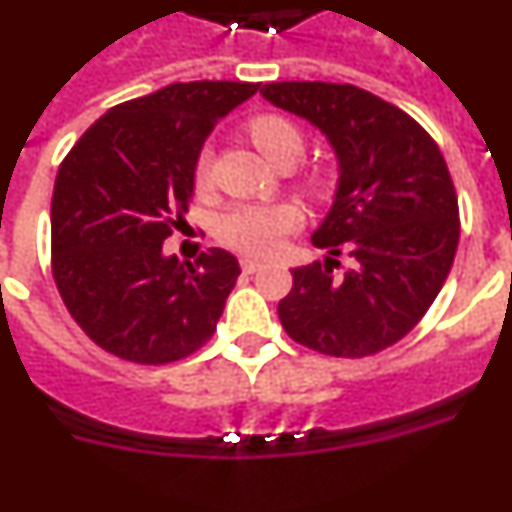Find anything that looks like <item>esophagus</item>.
<instances>
[{
    "mask_svg": "<svg viewBox=\"0 0 512 512\" xmlns=\"http://www.w3.org/2000/svg\"><path fill=\"white\" fill-rule=\"evenodd\" d=\"M261 261H256V259H241V269L246 271V274H253V271H259L261 269Z\"/></svg>",
    "mask_w": 512,
    "mask_h": 512,
    "instance_id": "1",
    "label": "esophagus"
}]
</instances>
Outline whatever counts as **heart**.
Returning a JSON list of instances; mask_svg holds the SVG:
<instances>
[{
	"label": "heart",
	"mask_w": 512,
	"mask_h": 512,
	"mask_svg": "<svg viewBox=\"0 0 512 512\" xmlns=\"http://www.w3.org/2000/svg\"><path fill=\"white\" fill-rule=\"evenodd\" d=\"M248 138L259 148L271 164L279 169H289L297 164L305 151V133L292 117L279 112H264L248 122ZM212 184V156L202 151L194 164V187L197 192H207ZM300 187L310 197H328L333 189V174L325 166H307L300 171ZM300 223V212L287 202L274 205H238L225 212L217 223V238L233 251L248 256H269L279 248Z\"/></svg>",
	"instance_id": "b5f03b06"
}]
</instances>
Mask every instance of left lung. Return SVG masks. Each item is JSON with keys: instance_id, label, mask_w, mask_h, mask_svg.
Returning a JSON list of instances; mask_svg holds the SVG:
<instances>
[{"instance_id": "1", "label": "left lung", "mask_w": 512, "mask_h": 512, "mask_svg": "<svg viewBox=\"0 0 512 512\" xmlns=\"http://www.w3.org/2000/svg\"><path fill=\"white\" fill-rule=\"evenodd\" d=\"M264 99L312 122L338 156L333 207L312 243L336 259L292 271L279 320L292 341L338 359L390 348L441 292L459 246V202L436 140L354 84L277 81Z\"/></svg>"}]
</instances>
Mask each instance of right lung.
Returning a JSON list of instances; mask_svg holds the SVG:
<instances>
[{
	"label": "right lung",
	"instance_id": "add662e5",
	"mask_svg": "<svg viewBox=\"0 0 512 512\" xmlns=\"http://www.w3.org/2000/svg\"><path fill=\"white\" fill-rule=\"evenodd\" d=\"M259 92L248 81H187L99 117L63 158L51 202V264L61 300L99 348L171 364L205 346L241 266L210 248L164 256L187 212L194 164L220 117Z\"/></svg>",
	"mask_w": 512,
	"mask_h": 512
}]
</instances>
